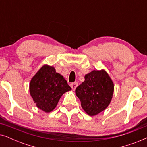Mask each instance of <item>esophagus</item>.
Instances as JSON below:
<instances>
[{
    "mask_svg": "<svg viewBox=\"0 0 147 147\" xmlns=\"http://www.w3.org/2000/svg\"><path fill=\"white\" fill-rule=\"evenodd\" d=\"M71 88H72V90H76V88L78 87V83L77 82H74V83H72V84H71Z\"/></svg>",
    "mask_w": 147,
    "mask_h": 147,
    "instance_id": "1",
    "label": "esophagus"
}]
</instances>
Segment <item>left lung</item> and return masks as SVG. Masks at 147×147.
I'll return each mask as SVG.
<instances>
[{"mask_svg":"<svg viewBox=\"0 0 147 147\" xmlns=\"http://www.w3.org/2000/svg\"><path fill=\"white\" fill-rule=\"evenodd\" d=\"M85 80L76 89L83 110L93 116L108 107L113 96L114 83L104 69L93 70L85 75Z\"/></svg>","mask_w":147,"mask_h":147,"instance_id":"obj_1","label":"left lung"}]
</instances>
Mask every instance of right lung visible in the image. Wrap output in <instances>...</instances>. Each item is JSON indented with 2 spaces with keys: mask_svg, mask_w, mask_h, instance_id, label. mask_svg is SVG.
I'll list each match as a JSON object with an SVG mask.
<instances>
[{
  "mask_svg": "<svg viewBox=\"0 0 147 147\" xmlns=\"http://www.w3.org/2000/svg\"><path fill=\"white\" fill-rule=\"evenodd\" d=\"M71 90L63 76L57 73L55 67L47 64L40 68L29 84L34 103L47 113L55 109L62 95Z\"/></svg>",
  "mask_w": 147,
  "mask_h": 147,
  "instance_id": "obj_1",
  "label": "right lung"
}]
</instances>
